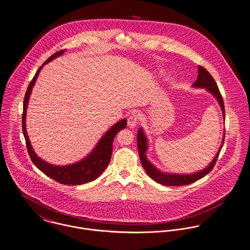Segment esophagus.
Instances as JSON below:
<instances>
[{"label":"esophagus","instance_id":"obj_1","mask_svg":"<svg viewBox=\"0 0 250 250\" xmlns=\"http://www.w3.org/2000/svg\"><path fill=\"white\" fill-rule=\"evenodd\" d=\"M138 123V115L136 113H132L128 118V126L130 128H136Z\"/></svg>","mask_w":250,"mask_h":250}]
</instances>
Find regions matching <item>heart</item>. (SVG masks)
<instances>
[{
    "label": "heart",
    "mask_w": 250,
    "mask_h": 250,
    "mask_svg": "<svg viewBox=\"0 0 250 250\" xmlns=\"http://www.w3.org/2000/svg\"><path fill=\"white\" fill-rule=\"evenodd\" d=\"M159 73H161V74H162V73H163V71H159Z\"/></svg>",
    "instance_id": "heart-1"
}]
</instances>
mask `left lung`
I'll list each match as a JSON object with an SVG mask.
<instances>
[{
    "label": "left lung",
    "mask_w": 250,
    "mask_h": 250,
    "mask_svg": "<svg viewBox=\"0 0 250 250\" xmlns=\"http://www.w3.org/2000/svg\"><path fill=\"white\" fill-rule=\"evenodd\" d=\"M192 87L196 88V89H205L210 94H212L215 97V99L218 101V103L221 107L222 113H223V117L225 119V117H226L225 105H224L223 97L219 91V88H218L214 78L211 76V74L202 66L198 67V78L195 81V83L192 85ZM225 135L226 134H225V130H224L222 144H221L216 156L214 157V159H212V161L203 170H199V171L191 173V174L169 173V172L161 171V170H159V168H157L147 158L146 153L149 149V144H148L149 140H148V137L146 136L142 127H140L137 131L136 141H137V149H138L140 161H141V164H142L145 172L147 173V175L152 180L159 182L160 184L168 185V186H181V185L190 184L192 182L201 180L213 169V167L217 161V159L219 157V154L223 148V145L225 142Z\"/></svg>",
    "instance_id": "left-lung-1"
}]
</instances>
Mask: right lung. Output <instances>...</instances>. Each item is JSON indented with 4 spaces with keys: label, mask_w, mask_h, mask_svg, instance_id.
Here are the masks:
<instances>
[{
    "label": "right lung",
    "mask_w": 250,
    "mask_h": 250,
    "mask_svg": "<svg viewBox=\"0 0 250 250\" xmlns=\"http://www.w3.org/2000/svg\"><path fill=\"white\" fill-rule=\"evenodd\" d=\"M64 50H60L53 55H51L45 63L40 67L35 73L33 79L28 85L27 91L24 95L23 99V133L27 147V151L29 154V157L34 163V165L42 171L47 177L51 178L55 182L67 184V185H79L84 184L87 182H92L95 179H97L102 172L107 168L110 159L113 153V141L118 132L125 129L127 126V119L123 118L114 124L101 138L98 140L94 148L91 150L89 155H87L85 158L78 160L74 163L68 164V165H55L48 163L44 159H41L37 156L35 151L32 148V145L30 143V140L27 136L26 127H25V118H26V109L29 101V97L32 91V88L35 85V82L38 78V75L43 68V66L52 61L53 59L61 56L64 54Z\"/></svg>",
    "instance_id": "add662e5"
}]
</instances>
